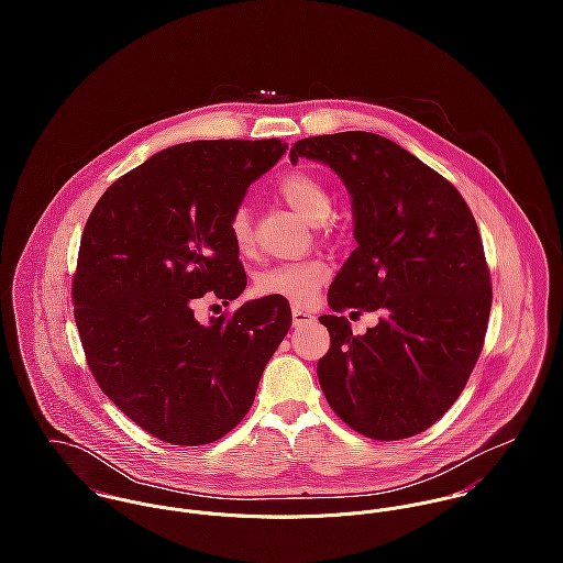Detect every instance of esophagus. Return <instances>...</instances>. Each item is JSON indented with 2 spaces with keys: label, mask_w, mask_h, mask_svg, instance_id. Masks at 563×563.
<instances>
[{
  "label": "esophagus",
  "mask_w": 563,
  "mask_h": 563,
  "mask_svg": "<svg viewBox=\"0 0 563 563\" xmlns=\"http://www.w3.org/2000/svg\"><path fill=\"white\" fill-rule=\"evenodd\" d=\"M317 319L312 312H308V310H301V308H292V324L295 327H303V324H308V322H312Z\"/></svg>",
  "instance_id": "obj_1"
}]
</instances>
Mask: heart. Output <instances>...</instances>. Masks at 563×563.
<instances>
[{
	"mask_svg": "<svg viewBox=\"0 0 563 563\" xmlns=\"http://www.w3.org/2000/svg\"><path fill=\"white\" fill-rule=\"evenodd\" d=\"M275 192L306 221L322 225L333 214V197L327 184L319 175L310 170H288L275 181ZM228 234L234 249L241 255H249L255 246L253 239V221L246 206H236L228 219ZM327 264L321 260H299V262H282L264 273H260L255 282V290L262 297H279L290 301L292 306H310L324 279Z\"/></svg>",
	"mask_w": 563,
	"mask_h": 563,
	"instance_id": "heart-1",
	"label": "heart"
}]
</instances>
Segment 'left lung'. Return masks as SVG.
<instances>
[{"label":"left lung","instance_id":"left-lung-1","mask_svg":"<svg viewBox=\"0 0 563 563\" xmlns=\"http://www.w3.org/2000/svg\"><path fill=\"white\" fill-rule=\"evenodd\" d=\"M327 162L353 197L357 249L329 288L333 312H379L364 335L324 314L317 375L335 416L371 440L422 433L457 401L482 355L492 282L460 190L371 132L301 139L290 161Z\"/></svg>","mask_w":563,"mask_h":563}]
</instances>
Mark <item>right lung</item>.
Listing matches in <instances>:
<instances>
[{
    "mask_svg": "<svg viewBox=\"0 0 563 563\" xmlns=\"http://www.w3.org/2000/svg\"><path fill=\"white\" fill-rule=\"evenodd\" d=\"M288 145L195 141L121 175L95 203L71 282L86 364L130 420L162 442L210 444L251 409L292 324L279 297L201 324L195 301L241 297L246 275L228 219Z\"/></svg>",
    "mask_w": 563,
    "mask_h": 563,
    "instance_id": "1",
    "label": "right lung"
}]
</instances>
